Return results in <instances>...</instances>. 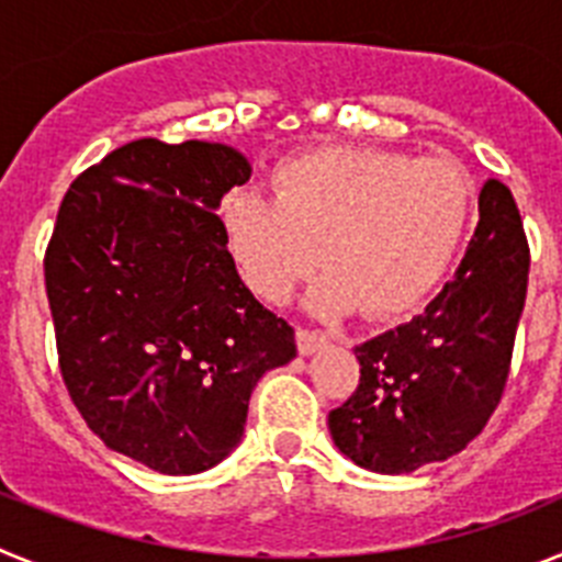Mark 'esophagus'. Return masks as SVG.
<instances>
[{
  "mask_svg": "<svg viewBox=\"0 0 562 562\" xmlns=\"http://www.w3.org/2000/svg\"><path fill=\"white\" fill-rule=\"evenodd\" d=\"M326 342V337L315 329H297V351L301 355H315L321 346Z\"/></svg>",
  "mask_w": 562,
  "mask_h": 562,
  "instance_id": "esophagus-1",
  "label": "esophagus"
}]
</instances>
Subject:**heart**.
I'll return each instance as SVG.
<instances>
[{"label":"heart","mask_w":562,"mask_h":562,"mask_svg":"<svg viewBox=\"0 0 562 562\" xmlns=\"http://www.w3.org/2000/svg\"><path fill=\"white\" fill-rule=\"evenodd\" d=\"M270 186L272 200L238 191L225 202L227 252L258 297L286 304L321 247V315L360 306L391 317L419 304L450 265L473 196L450 160L346 146L278 162Z\"/></svg>","instance_id":"1"}]
</instances>
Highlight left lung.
Here are the masks:
<instances>
[{
    "label": "left lung",
    "instance_id": "1",
    "mask_svg": "<svg viewBox=\"0 0 562 562\" xmlns=\"http://www.w3.org/2000/svg\"><path fill=\"white\" fill-rule=\"evenodd\" d=\"M529 245L513 191L486 180L453 281L408 324L355 349L360 385L329 414L335 448L371 473H414L484 430L504 394Z\"/></svg>",
    "mask_w": 562,
    "mask_h": 562
}]
</instances>
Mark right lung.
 Returning a JSON list of instances; mask_svg holds the SVG:
<instances>
[{"label":"right lung","mask_w":562,"mask_h":562,"mask_svg":"<svg viewBox=\"0 0 562 562\" xmlns=\"http://www.w3.org/2000/svg\"><path fill=\"white\" fill-rule=\"evenodd\" d=\"M225 143L114 148L64 196L44 284L64 385L106 448L166 475L220 464L295 329L261 306L225 245L222 196L250 180Z\"/></svg>","instance_id":"right-lung-1"}]
</instances>
